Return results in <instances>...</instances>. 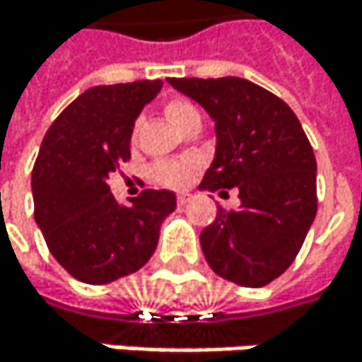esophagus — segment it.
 I'll use <instances>...</instances> for the list:
<instances>
[{"label": "esophagus", "instance_id": "1", "mask_svg": "<svg viewBox=\"0 0 362 362\" xmlns=\"http://www.w3.org/2000/svg\"><path fill=\"white\" fill-rule=\"evenodd\" d=\"M176 201H178V205H186V203L190 201V192H180V194L176 197Z\"/></svg>", "mask_w": 362, "mask_h": 362}]
</instances>
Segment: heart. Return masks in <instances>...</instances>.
<instances>
[{"instance_id": "b5f03b06", "label": "heart", "mask_w": 362, "mask_h": 362, "mask_svg": "<svg viewBox=\"0 0 362 362\" xmlns=\"http://www.w3.org/2000/svg\"><path fill=\"white\" fill-rule=\"evenodd\" d=\"M165 117L180 129L182 125L192 119V117H199L197 109L186 103V100H170L165 105ZM194 161L192 159H180V161H159L151 168V180L155 184H161V186H168V188H182L186 186L190 180V174L194 170Z\"/></svg>"}]
</instances>
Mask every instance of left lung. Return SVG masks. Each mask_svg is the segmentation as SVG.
<instances>
[{
  "label": "left lung",
  "instance_id": "left-lung-1",
  "mask_svg": "<svg viewBox=\"0 0 362 362\" xmlns=\"http://www.w3.org/2000/svg\"><path fill=\"white\" fill-rule=\"evenodd\" d=\"M168 81L216 123V157L199 188H237L241 199L239 209L218 207L203 228V255L222 279L264 287L291 266L317 216V159L302 123L241 77Z\"/></svg>",
  "mask_w": 362,
  "mask_h": 362
}]
</instances>
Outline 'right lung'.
Here are the masks:
<instances>
[{
    "mask_svg": "<svg viewBox=\"0 0 362 362\" xmlns=\"http://www.w3.org/2000/svg\"><path fill=\"white\" fill-rule=\"evenodd\" d=\"M161 86L144 79L90 88L45 132L31 178L35 222L56 262L81 283L105 285L140 270L176 209L172 190L146 188L119 205L109 186L132 157L136 117Z\"/></svg>",
    "mask_w": 362,
    "mask_h": 362,
    "instance_id": "right-lung-1",
    "label": "right lung"
}]
</instances>
